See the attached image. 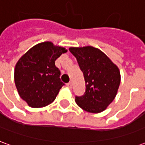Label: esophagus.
I'll list each match as a JSON object with an SVG mask.
<instances>
[{"mask_svg":"<svg viewBox=\"0 0 145 145\" xmlns=\"http://www.w3.org/2000/svg\"><path fill=\"white\" fill-rule=\"evenodd\" d=\"M67 88H72V84H71V82L67 83Z\"/></svg>","mask_w":145,"mask_h":145,"instance_id":"1","label":"esophagus"}]
</instances>
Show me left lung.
Wrapping results in <instances>:
<instances>
[{
    "label": "left lung",
    "mask_w": 145,
    "mask_h": 145,
    "mask_svg": "<svg viewBox=\"0 0 145 145\" xmlns=\"http://www.w3.org/2000/svg\"><path fill=\"white\" fill-rule=\"evenodd\" d=\"M84 74L85 92L76 96L79 107L92 113L104 111L117 94L120 84L118 67L98 48L91 46L70 47Z\"/></svg>",
    "instance_id": "8db88e82"
}]
</instances>
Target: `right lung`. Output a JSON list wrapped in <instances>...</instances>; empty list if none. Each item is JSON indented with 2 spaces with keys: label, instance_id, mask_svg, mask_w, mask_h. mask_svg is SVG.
I'll use <instances>...</instances> for the list:
<instances>
[{
  "label": "right lung",
  "instance_id": "add662e5",
  "mask_svg": "<svg viewBox=\"0 0 145 145\" xmlns=\"http://www.w3.org/2000/svg\"><path fill=\"white\" fill-rule=\"evenodd\" d=\"M67 50L51 42L35 45L14 67V83L18 95L28 106L41 108L52 103L64 84L55 60Z\"/></svg>",
  "mask_w": 145,
  "mask_h": 145
}]
</instances>
